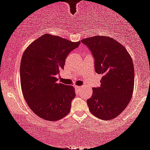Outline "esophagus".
Instances as JSON below:
<instances>
[{"instance_id":"34e87169","label":"esophagus","mask_w":150,"mask_h":150,"mask_svg":"<svg viewBox=\"0 0 150 150\" xmlns=\"http://www.w3.org/2000/svg\"><path fill=\"white\" fill-rule=\"evenodd\" d=\"M75 88H76V89H78V90H81L83 87V86H76Z\"/></svg>"}]
</instances>
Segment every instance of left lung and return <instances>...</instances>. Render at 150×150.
Returning <instances> with one entry per match:
<instances>
[{
    "instance_id": "8db88e82",
    "label": "left lung",
    "mask_w": 150,
    "mask_h": 150,
    "mask_svg": "<svg viewBox=\"0 0 150 150\" xmlns=\"http://www.w3.org/2000/svg\"><path fill=\"white\" fill-rule=\"evenodd\" d=\"M91 51L95 72L103 75L100 87L93 88L87 100L90 112L109 120L127 106L132 96L134 71L132 57L125 47L107 36L97 35L81 40Z\"/></svg>"
}]
</instances>
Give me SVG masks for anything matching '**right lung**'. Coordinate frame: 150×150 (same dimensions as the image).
Segmentation results:
<instances>
[{"instance_id": "obj_1", "label": "right lung", "mask_w": 150, "mask_h": 150, "mask_svg": "<svg viewBox=\"0 0 150 150\" xmlns=\"http://www.w3.org/2000/svg\"><path fill=\"white\" fill-rule=\"evenodd\" d=\"M80 44L45 34L24 52L20 67L21 89L29 108L42 119L59 120L70 112L75 89L57 83L56 76L64 69L68 54Z\"/></svg>"}]
</instances>
